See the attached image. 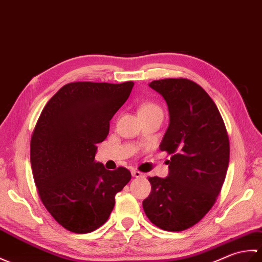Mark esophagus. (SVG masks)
<instances>
[{
    "instance_id": "1",
    "label": "esophagus",
    "mask_w": 262,
    "mask_h": 262,
    "mask_svg": "<svg viewBox=\"0 0 262 262\" xmlns=\"http://www.w3.org/2000/svg\"><path fill=\"white\" fill-rule=\"evenodd\" d=\"M131 173H132V176L133 177H137V178H140V177H143L144 175L142 172H140L139 170H132L131 171Z\"/></svg>"
}]
</instances>
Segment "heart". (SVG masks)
Wrapping results in <instances>:
<instances>
[{"label":"heart","instance_id":"obj_1","mask_svg":"<svg viewBox=\"0 0 262 262\" xmlns=\"http://www.w3.org/2000/svg\"><path fill=\"white\" fill-rule=\"evenodd\" d=\"M152 111H159L161 112L160 107L157 105V104L154 103H144L143 105H141L140 110H139V113H142V112H152Z\"/></svg>","mask_w":262,"mask_h":262}]
</instances>
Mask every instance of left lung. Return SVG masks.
Masks as SVG:
<instances>
[{
  "mask_svg": "<svg viewBox=\"0 0 262 262\" xmlns=\"http://www.w3.org/2000/svg\"><path fill=\"white\" fill-rule=\"evenodd\" d=\"M149 86L168 105L169 125L159 148L171 158L167 177H149L151 193L142 202L143 210L158 228L184 231L205 216L222 188L230 159L228 132L200 85L167 78Z\"/></svg>",
  "mask_w": 262,
  "mask_h": 262,
  "instance_id": "1",
  "label": "left lung"
}]
</instances>
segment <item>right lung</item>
Masks as SVG:
<instances>
[{"label": "right lung", "instance_id": "obj_1", "mask_svg": "<svg viewBox=\"0 0 262 262\" xmlns=\"http://www.w3.org/2000/svg\"><path fill=\"white\" fill-rule=\"evenodd\" d=\"M133 85L67 84L40 114L30 146L33 179L45 207L68 231L100 228L113 211L115 195L130 182L126 168L107 170L95 154Z\"/></svg>", "mask_w": 262, "mask_h": 262}]
</instances>
